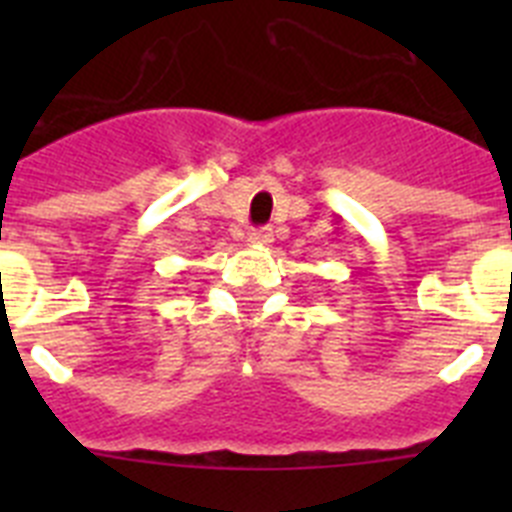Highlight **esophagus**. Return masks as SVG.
Returning a JSON list of instances; mask_svg holds the SVG:
<instances>
[{"label":"esophagus","instance_id":"obj_1","mask_svg":"<svg viewBox=\"0 0 512 512\" xmlns=\"http://www.w3.org/2000/svg\"><path fill=\"white\" fill-rule=\"evenodd\" d=\"M271 241H274V233H271V228H256L248 233V243H253V246H269Z\"/></svg>","mask_w":512,"mask_h":512}]
</instances>
